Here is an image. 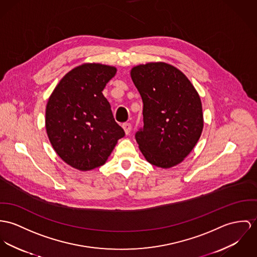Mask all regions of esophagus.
<instances>
[{"label": "esophagus", "instance_id": "1", "mask_svg": "<svg viewBox=\"0 0 257 257\" xmlns=\"http://www.w3.org/2000/svg\"><path fill=\"white\" fill-rule=\"evenodd\" d=\"M122 128L124 129L125 134L128 135V134H130V132H131V130H132V125H131L130 123H123V124H122Z\"/></svg>", "mask_w": 257, "mask_h": 257}]
</instances>
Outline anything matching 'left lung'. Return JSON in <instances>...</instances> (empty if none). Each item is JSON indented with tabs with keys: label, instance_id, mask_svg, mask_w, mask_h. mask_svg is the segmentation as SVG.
I'll list each match as a JSON object with an SVG mask.
<instances>
[{
	"label": "left lung",
	"instance_id": "obj_1",
	"mask_svg": "<svg viewBox=\"0 0 257 257\" xmlns=\"http://www.w3.org/2000/svg\"><path fill=\"white\" fill-rule=\"evenodd\" d=\"M130 74L144 103V127L135 135L143 156L161 168L177 165L203 129L197 90L182 71L165 62L140 64Z\"/></svg>",
	"mask_w": 257,
	"mask_h": 257
}]
</instances>
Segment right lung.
I'll list each match as a JSON object with an SVG mask.
<instances>
[{"instance_id": "obj_1", "label": "right lung", "mask_w": 257, "mask_h": 257, "mask_svg": "<svg viewBox=\"0 0 257 257\" xmlns=\"http://www.w3.org/2000/svg\"><path fill=\"white\" fill-rule=\"evenodd\" d=\"M114 66L84 63L66 73L46 106L49 140L65 163L81 171L105 163L124 130L102 95Z\"/></svg>"}]
</instances>
